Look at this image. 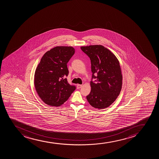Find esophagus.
<instances>
[{
    "label": "esophagus",
    "instance_id": "esophagus-1",
    "mask_svg": "<svg viewBox=\"0 0 159 159\" xmlns=\"http://www.w3.org/2000/svg\"><path fill=\"white\" fill-rule=\"evenodd\" d=\"M82 86V85H81V84H77V89H80Z\"/></svg>",
    "mask_w": 159,
    "mask_h": 159
}]
</instances>
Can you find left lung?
I'll return each mask as SVG.
<instances>
[{
  "mask_svg": "<svg viewBox=\"0 0 159 159\" xmlns=\"http://www.w3.org/2000/svg\"><path fill=\"white\" fill-rule=\"evenodd\" d=\"M80 49L91 63V90L86 99L94 108H107L117 99L122 88L119 61L114 54L101 45L82 47ZM93 79L95 80L93 81Z\"/></svg>",
  "mask_w": 159,
  "mask_h": 159,
  "instance_id": "1",
  "label": "left lung"
}]
</instances>
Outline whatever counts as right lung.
<instances>
[{
  "label": "right lung",
  "mask_w": 159,
  "mask_h": 159,
  "mask_svg": "<svg viewBox=\"0 0 159 159\" xmlns=\"http://www.w3.org/2000/svg\"><path fill=\"white\" fill-rule=\"evenodd\" d=\"M75 53L72 47H56L43 56L34 74V86L41 100L50 106L64 104L76 86L68 82L67 64Z\"/></svg>",
  "instance_id": "add662e5"
}]
</instances>
